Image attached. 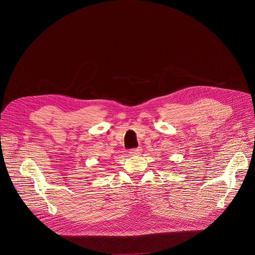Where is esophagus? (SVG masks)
I'll return each mask as SVG.
<instances>
[{"label":"esophagus","mask_w":255,"mask_h":255,"mask_svg":"<svg viewBox=\"0 0 255 255\" xmlns=\"http://www.w3.org/2000/svg\"><path fill=\"white\" fill-rule=\"evenodd\" d=\"M140 152H141V149H140V148H135V149H131V150L129 151V154H130V155H138Z\"/></svg>","instance_id":"1"}]
</instances>
